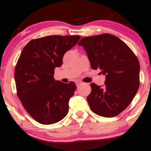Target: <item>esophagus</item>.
<instances>
[{
	"instance_id": "1",
	"label": "esophagus",
	"mask_w": 151,
	"mask_h": 151,
	"mask_svg": "<svg viewBox=\"0 0 151 151\" xmlns=\"http://www.w3.org/2000/svg\"><path fill=\"white\" fill-rule=\"evenodd\" d=\"M81 84H83V83H81V82H77V83H76V86H77V87H79V86H80Z\"/></svg>"
}]
</instances>
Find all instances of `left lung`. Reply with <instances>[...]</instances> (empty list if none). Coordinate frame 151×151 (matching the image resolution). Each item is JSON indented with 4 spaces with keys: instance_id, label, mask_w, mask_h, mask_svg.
Instances as JSON below:
<instances>
[{
    "instance_id": "left-lung-1",
    "label": "left lung",
    "mask_w": 151,
    "mask_h": 151,
    "mask_svg": "<svg viewBox=\"0 0 151 151\" xmlns=\"http://www.w3.org/2000/svg\"><path fill=\"white\" fill-rule=\"evenodd\" d=\"M88 55L92 69L106 75L103 87L91 83L87 97L96 114L106 118L116 116L129 106L140 84V63L128 45L108 33L83 38L78 43Z\"/></svg>"
}]
</instances>
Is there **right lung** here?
Segmentation results:
<instances>
[{
  "label": "right lung",
  "mask_w": 151,
  "mask_h": 151,
  "mask_svg": "<svg viewBox=\"0 0 151 151\" xmlns=\"http://www.w3.org/2000/svg\"><path fill=\"white\" fill-rule=\"evenodd\" d=\"M80 38L49 35L33 39L22 50L14 73L17 95L25 111L41 124L57 123L68 112L76 84L55 81L54 70L61 66L64 54Z\"/></svg>",
  "instance_id": "add662e5"
}]
</instances>
